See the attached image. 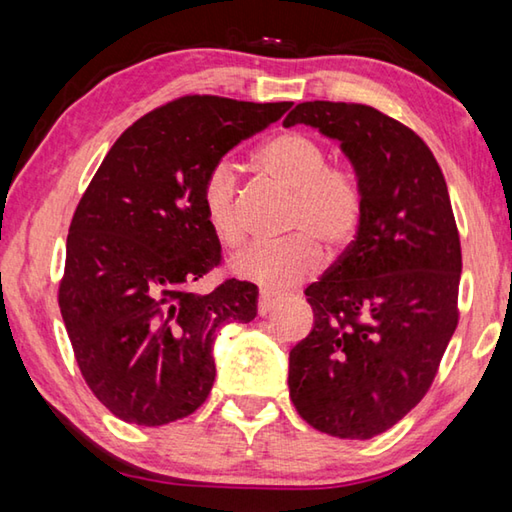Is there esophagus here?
Returning <instances> with one entry per match:
<instances>
[{
  "label": "esophagus",
  "mask_w": 512,
  "mask_h": 512,
  "mask_svg": "<svg viewBox=\"0 0 512 512\" xmlns=\"http://www.w3.org/2000/svg\"><path fill=\"white\" fill-rule=\"evenodd\" d=\"M277 305V298H273L271 293H262V296H259V305H257V311H259V316H268L273 311V307Z\"/></svg>",
  "instance_id": "1"
}]
</instances>
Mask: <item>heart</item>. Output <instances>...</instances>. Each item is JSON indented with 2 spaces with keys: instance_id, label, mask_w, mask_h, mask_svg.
I'll list each match as a JSON object with an SVG mask.
<instances>
[{
  "instance_id": "heart-1",
  "label": "heart",
  "mask_w": 512,
  "mask_h": 512,
  "mask_svg": "<svg viewBox=\"0 0 512 512\" xmlns=\"http://www.w3.org/2000/svg\"><path fill=\"white\" fill-rule=\"evenodd\" d=\"M257 167L280 183L293 203L287 232L293 237L277 244H255L232 259V273L266 291H287L314 275L323 253L341 255L357 239L363 223V185L348 164H329L323 142L307 133L289 131L259 146ZM205 221L223 246L244 241L237 171L219 162L205 173L201 185Z\"/></svg>"
}]
</instances>
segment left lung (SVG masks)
<instances>
[{"mask_svg":"<svg viewBox=\"0 0 512 512\" xmlns=\"http://www.w3.org/2000/svg\"><path fill=\"white\" fill-rule=\"evenodd\" d=\"M296 124L341 142L366 207L357 239L305 291L314 329L289 352V395L314 429L368 440L433 384L458 325L461 239L443 171L402 121L305 101L284 119Z\"/></svg>","mask_w":512,"mask_h":512,"instance_id":"left-lung-1","label":"left lung"}]
</instances>
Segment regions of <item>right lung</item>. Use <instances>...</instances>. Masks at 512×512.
<instances>
[{
    "label": "right lung",
    "instance_id": "right-lung-1",
    "mask_svg": "<svg viewBox=\"0 0 512 512\" xmlns=\"http://www.w3.org/2000/svg\"><path fill=\"white\" fill-rule=\"evenodd\" d=\"M291 106L173 99L119 135L85 189L58 305L85 384L119 420L160 427L192 415L212 391L219 327L257 316L250 282L192 293L221 264L201 185L232 146Z\"/></svg>",
    "mask_w": 512,
    "mask_h": 512
}]
</instances>
